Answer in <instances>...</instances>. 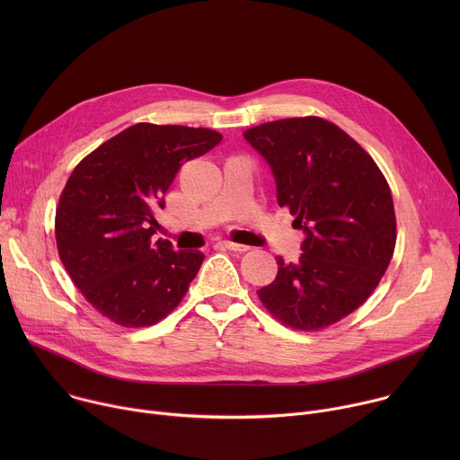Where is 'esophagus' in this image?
<instances>
[{
    "mask_svg": "<svg viewBox=\"0 0 460 460\" xmlns=\"http://www.w3.org/2000/svg\"><path fill=\"white\" fill-rule=\"evenodd\" d=\"M218 243L224 245V247H227L229 251H238V252H243V251L249 249L247 245H242V243H236V242H231V240H220Z\"/></svg>",
    "mask_w": 460,
    "mask_h": 460,
    "instance_id": "obj_1",
    "label": "esophagus"
}]
</instances>
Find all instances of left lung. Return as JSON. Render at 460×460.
<instances>
[{"instance_id":"obj_1","label":"left lung","mask_w":460,"mask_h":460,"mask_svg":"<svg viewBox=\"0 0 460 460\" xmlns=\"http://www.w3.org/2000/svg\"><path fill=\"white\" fill-rule=\"evenodd\" d=\"M243 137L270 164L279 206L305 233L300 260L277 256V279L258 298L293 330H323L360 307L389 266L397 242L389 185L375 160L323 118L268 121Z\"/></svg>"}]
</instances>
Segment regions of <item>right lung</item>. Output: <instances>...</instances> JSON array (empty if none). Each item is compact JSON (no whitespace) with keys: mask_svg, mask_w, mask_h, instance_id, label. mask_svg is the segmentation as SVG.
Returning a JSON list of instances; mask_svg holds the SVG:
<instances>
[{"mask_svg":"<svg viewBox=\"0 0 460 460\" xmlns=\"http://www.w3.org/2000/svg\"><path fill=\"white\" fill-rule=\"evenodd\" d=\"M222 135L204 127L137 123L103 142L71 172L56 208L61 264L85 300L123 327L165 318L199 273L202 251L155 240V209L180 167Z\"/></svg>","mask_w":460,"mask_h":460,"instance_id":"1","label":"right lung"}]
</instances>
